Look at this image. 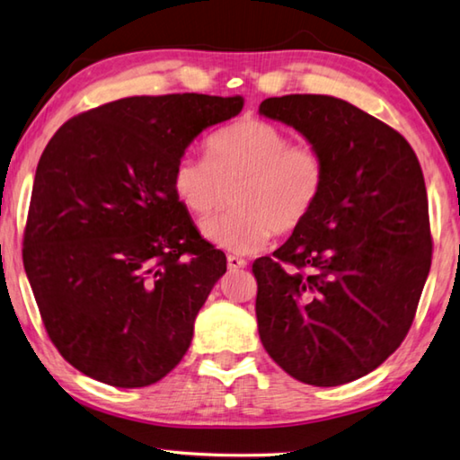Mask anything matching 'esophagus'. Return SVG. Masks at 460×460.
<instances>
[{
	"label": "esophagus",
	"instance_id": "obj_1",
	"mask_svg": "<svg viewBox=\"0 0 460 460\" xmlns=\"http://www.w3.org/2000/svg\"><path fill=\"white\" fill-rule=\"evenodd\" d=\"M227 265H229L231 271H235V270H243V267H247V261H245L243 257L229 255V257H227Z\"/></svg>",
	"mask_w": 460,
	"mask_h": 460
}]
</instances>
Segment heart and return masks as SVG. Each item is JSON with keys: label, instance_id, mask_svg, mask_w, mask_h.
<instances>
[{"label": "heart", "instance_id": "obj_1", "mask_svg": "<svg viewBox=\"0 0 460 460\" xmlns=\"http://www.w3.org/2000/svg\"><path fill=\"white\" fill-rule=\"evenodd\" d=\"M205 150L207 158H179L172 190L197 221L233 199L235 208L203 225L205 239L225 252L255 253L273 233L297 231L315 211L328 181L320 148L291 145L286 130L261 119L217 130Z\"/></svg>", "mask_w": 460, "mask_h": 460}]
</instances>
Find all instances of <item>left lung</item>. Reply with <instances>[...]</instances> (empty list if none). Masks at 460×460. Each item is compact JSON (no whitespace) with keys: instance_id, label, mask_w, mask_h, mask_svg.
I'll use <instances>...</instances> for the list:
<instances>
[{"instance_id":"1","label":"left lung","mask_w":460,"mask_h":460,"mask_svg":"<svg viewBox=\"0 0 460 460\" xmlns=\"http://www.w3.org/2000/svg\"><path fill=\"white\" fill-rule=\"evenodd\" d=\"M259 114L302 132L328 164L310 219L253 263L259 338L296 380L340 386L378 368L412 325L432 259L420 163L346 100L267 98Z\"/></svg>"}]
</instances>
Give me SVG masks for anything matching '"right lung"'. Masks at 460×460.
Here are the masks:
<instances>
[{
  "mask_svg": "<svg viewBox=\"0 0 460 460\" xmlns=\"http://www.w3.org/2000/svg\"><path fill=\"white\" fill-rule=\"evenodd\" d=\"M241 96H132L64 122L41 153L23 267L52 344L116 388L164 378L227 257L172 190L187 146Z\"/></svg>",
  "mask_w": 460,
  "mask_h": 460,
  "instance_id": "add662e5",
  "label": "right lung"
}]
</instances>
